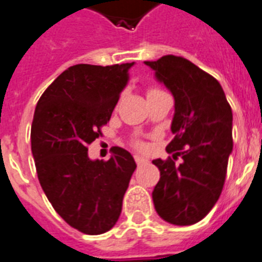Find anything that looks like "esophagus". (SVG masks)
<instances>
[{
  "instance_id": "obj_1",
  "label": "esophagus",
  "mask_w": 262,
  "mask_h": 262,
  "mask_svg": "<svg viewBox=\"0 0 262 262\" xmlns=\"http://www.w3.org/2000/svg\"><path fill=\"white\" fill-rule=\"evenodd\" d=\"M135 160H136V162H137V165H141V164H145V162H148V160H146V158L141 157V156H138V155L135 156Z\"/></svg>"
}]
</instances>
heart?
Returning <instances> with one entry per match:
<instances>
[{"label": "heart", "instance_id": "1", "mask_svg": "<svg viewBox=\"0 0 262 262\" xmlns=\"http://www.w3.org/2000/svg\"><path fill=\"white\" fill-rule=\"evenodd\" d=\"M156 92H161V90L157 89V88H150V89L148 90V94H150V93H156Z\"/></svg>", "mask_w": 262, "mask_h": 262}]
</instances>
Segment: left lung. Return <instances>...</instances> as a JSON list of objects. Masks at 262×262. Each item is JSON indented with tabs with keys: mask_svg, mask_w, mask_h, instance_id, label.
<instances>
[{
	"mask_svg": "<svg viewBox=\"0 0 262 262\" xmlns=\"http://www.w3.org/2000/svg\"><path fill=\"white\" fill-rule=\"evenodd\" d=\"M172 92L173 157L153 160L160 181L151 193L158 216L173 225H192L212 210L223 192L233 149V114L219 81L184 57L145 61ZM180 157L182 162L175 164Z\"/></svg>",
	"mask_w": 262,
	"mask_h": 262,
	"instance_id": "8db88e82",
	"label": "left lung"
}]
</instances>
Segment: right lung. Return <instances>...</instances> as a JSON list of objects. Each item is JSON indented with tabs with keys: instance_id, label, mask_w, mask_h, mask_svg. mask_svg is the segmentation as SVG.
<instances>
[{
	"instance_id": "right-lung-1",
	"label": "right lung",
	"mask_w": 262,
	"mask_h": 262,
	"mask_svg": "<svg viewBox=\"0 0 262 262\" xmlns=\"http://www.w3.org/2000/svg\"><path fill=\"white\" fill-rule=\"evenodd\" d=\"M133 65H73L37 102L30 140L38 181L54 210L85 234H102L116 225L137 168L130 153L118 146L107 161L88 156V145L102 136Z\"/></svg>"
}]
</instances>
